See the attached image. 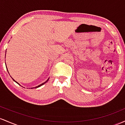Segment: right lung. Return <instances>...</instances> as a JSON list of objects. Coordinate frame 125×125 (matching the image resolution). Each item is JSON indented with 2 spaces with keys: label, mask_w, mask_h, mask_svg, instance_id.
<instances>
[{
  "label": "right lung",
  "mask_w": 125,
  "mask_h": 125,
  "mask_svg": "<svg viewBox=\"0 0 125 125\" xmlns=\"http://www.w3.org/2000/svg\"><path fill=\"white\" fill-rule=\"evenodd\" d=\"M7 70H8V68H7ZM12 79H13V78H12ZM48 80H49V78H48V79L47 80V81H45V82H44V83H42V84H40V85H38V86H36V87H35V88H38V87H40V86H41V85H42L43 84H44L46 82H47V81H48ZM13 81H15V80H13ZM15 81V82H16V83H17V82H16V81Z\"/></svg>",
  "instance_id": "1"
}]
</instances>
